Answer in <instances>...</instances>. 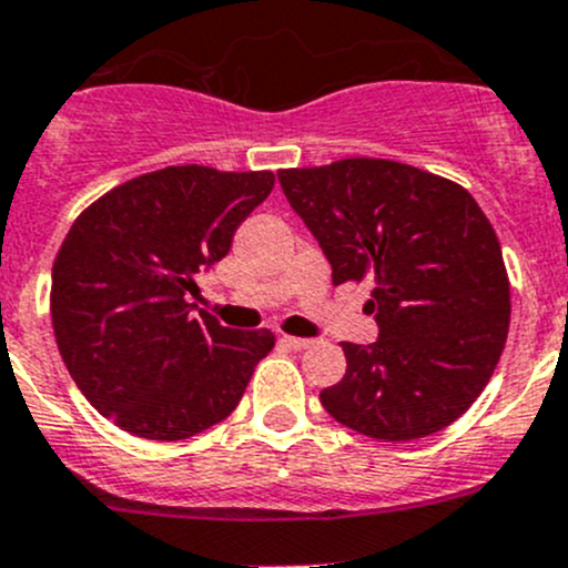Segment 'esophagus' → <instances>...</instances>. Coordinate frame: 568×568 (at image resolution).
Masks as SVG:
<instances>
[{
	"mask_svg": "<svg viewBox=\"0 0 568 568\" xmlns=\"http://www.w3.org/2000/svg\"><path fill=\"white\" fill-rule=\"evenodd\" d=\"M283 343H285V346L296 348V352H302V348H311L313 346L311 337H294V335H283Z\"/></svg>",
	"mask_w": 568,
	"mask_h": 568,
	"instance_id": "34e87169",
	"label": "esophagus"
}]
</instances>
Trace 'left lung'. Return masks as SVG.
<instances>
[{"label":"left lung","mask_w":568,"mask_h":568,"mask_svg":"<svg viewBox=\"0 0 568 568\" xmlns=\"http://www.w3.org/2000/svg\"><path fill=\"white\" fill-rule=\"evenodd\" d=\"M277 178L332 263V283H374L379 341L341 343L346 376L321 390L324 409L385 443L459 420L495 374L511 321L500 242L473 194L390 159Z\"/></svg>","instance_id":"left-lung-1"}]
</instances>
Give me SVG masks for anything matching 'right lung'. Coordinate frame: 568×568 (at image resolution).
I'll return each mask as SVG.
<instances>
[{"mask_svg":"<svg viewBox=\"0 0 568 568\" xmlns=\"http://www.w3.org/2000/svg\"><path fill=\"white\" fill-rule=\"evenodd\" d=\"M272 189V170L181 164L120 183L77 216L51 268V324L68 374L118 428L175 443L239 406L274 335L222 326L186 294Z\"/></svg>","mask_w":568,"mask_h":568,"instance_id":"1","label":"right lung"}]
</instances>
